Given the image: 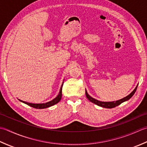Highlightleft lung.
Instances as JSON below:
<instances>
[{"mask_svg": "<svg viewBox=\"0 0 147 147\" xmlns=\"http://www.w3.org/2000/svg\"><path fill=\"white\" fill-rule=\"evenodd\" d=\"M137 87H138V85L136 86V88H134V90L131 92L129 94L127 95V96H125L122 99H121V100L114 101H101L96 100V99L92 98L91 96H89L88 94V92H87V91H86V95L87 98H88V100L91 101V102L94 103L95 105H98V106L103 107V108H106V109H112V108H114L117 106L119 105L120 104H121L122 103L124 102V101H126L129 100V99L134 95V94L135 93L136 89H137Z\"/></svg>", "mask_w": 147, "mask_h": 147, "instance_id": "left-lung-1", "label": "left lung"}]
</instances>
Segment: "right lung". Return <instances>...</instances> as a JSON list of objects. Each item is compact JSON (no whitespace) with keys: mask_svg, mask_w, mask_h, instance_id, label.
<instances>
[{"mask_svg":"<svg viewBox=\"0 0 147 147\" xmlns=\"http://www.w3.org/2000/svg\"><path fill=\"white\" fill-rule=\"evenodd\" d=\"M63 85V82L62 83V85L61 86V88H60V90H59V94H58V96L55 98H54L53 100L48 101V102L47 103H28V102H26V101H24L20 100L18 99L19 101H20L21 102H22L25 104L28 105L30 106L33 108H35V109H46V108H49L50 107H51L54 105L57 104L58 103L59 101L61 100V96H62V87Z\"/></svg>","mask_w":147,"mask_h":147,"instance_id":"add662e5","label":"right lung"}]
</instances>
